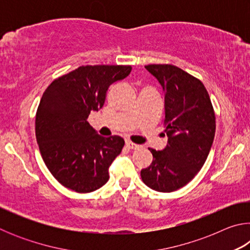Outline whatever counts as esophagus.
Masks as SVG:
<instances>
[{
	"label": "esophagus",
	"mask_w": 250,
	"mask_h": 250,
	"mask_svg": "<svg viewBox=\"0 0 250 250\" xmlns=\"http://www.w3.org/2000/svg\"><path fill=\"white\" fill-rule=\"evenodd\" d=\"M125 146H126V147H128V149H131V150H137V149H139V147H140V146L135 145V143L131 142V141H126Z\"/></svg>",
	"instance_id": "34e87169"
}]
</instances>
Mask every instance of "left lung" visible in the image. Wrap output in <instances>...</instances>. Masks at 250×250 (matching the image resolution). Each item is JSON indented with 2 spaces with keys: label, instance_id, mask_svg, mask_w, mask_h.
Returning <instances> with one entry per match:
<instances>
[{
  "label": "left lung",
  "instance_id": "8db88e82",
  "mask_svg": "<svg viewBox=\"0 0 250 250\" xmlns=\"http://www.w3.org/2000/svg\"><path fill=\"white\" fill-rule=\"evenodd\" d=\"M164 90L162 124L167 145L162 151L149 149L150 167L141 170L146 186L170 193L191 182L204 166L213 145L216 119L208 92L200 79L170 64L146 65Z\"/></svg>",
  "mask_w": 250,
  "mask_h": 250
}]
</instances>
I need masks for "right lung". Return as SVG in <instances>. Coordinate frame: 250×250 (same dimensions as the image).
<instances>
[{"mask_svg":"<svg viewBox=\"0 0 250 250\" xmlns=\"http://www.w3.org/2000/svg\"><path fill=\"white\" fill-rule=\"evenodd\" d=\"M132 67L86 65L46 88L36 111V140L46 167L65 188L90 193L109 180L108 168L122 151L119 135L101 137L87 121L104 107L109 86Z\"/></svg>","mask_w":250,"mask_h":250,"instance_id":"obj_1","label":"right lung"}]
</instances>
